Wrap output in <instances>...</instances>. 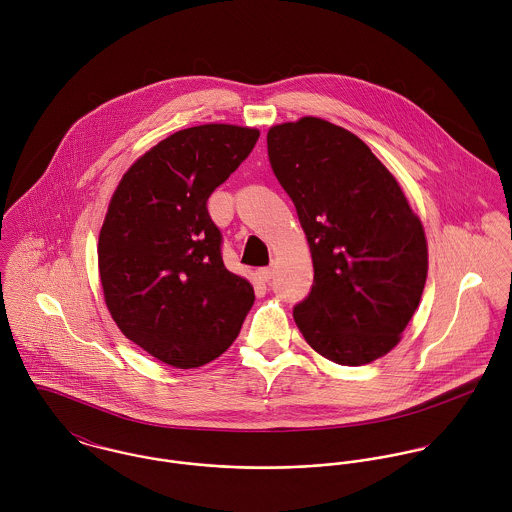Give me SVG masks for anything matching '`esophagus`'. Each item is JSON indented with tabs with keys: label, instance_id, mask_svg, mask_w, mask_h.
Instances as JSON below:
<instances>
[{
	"label": "esophagus",
	"instance_id": "34e87169",
	"mask_svg": "<svg viewBox=\"0 0 512 512\" xmlns=\"http://www.w3.org/2000/svg\"><path fill=\"white\" fill-rule=\"evenodd\" d=\"M256 274H258V278H260L262 282H270V280H272V276H274V266H266V268H260Z\"/></svg>",
	"mask_w": 512,
	"mask_h": 512
}]
</instances>
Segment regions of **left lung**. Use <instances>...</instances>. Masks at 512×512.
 <instances>
[{"instance_id":"1","label":"left lung","mask_w":512,"mask_h":512,"mask_svg":"<svg viewBox=\"0 0 512 512\" xmlns=\"http://www.w3.org/2000/svg\"><path fill=\"white\" fill-rule=\"evenodd\" d=\"M268 157L313 260L311 292L293 307L301 335L337 365L372 363L418 309L428 276L422 222L370 147L331 122L270 128Z\"/></svg>"}]
</instances>
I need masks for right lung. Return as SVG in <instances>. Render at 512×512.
I'll use <instances>...</instances> for the list:
<instances>
[{
  "mask_svg": "<svg viewBox=\"0 0 512 512\" xmlns=\"http://www.w3.org/2000/svg\"><path fill=\"white\" fill-rule=\"evenodd\" d=\"M258 130L175 132L122 177L98 238L106 305L120 331L177 368L207 365L238 337L254 288L226 270L207 201L250 155Z\"/></svg>",
  "mask_w": 512,
  "mask_h": 512,
  "instance_id": "right-lung-1",
  "label": "right lung"
}]
</instances>
